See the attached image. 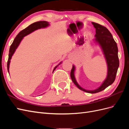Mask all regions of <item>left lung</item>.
Wrapping results in <instances>:
<instances>
[{"label": "left lung", "mask_w": 129, "mask_h": 129, "mask_svg": "<svg viewBox=\"0 0 129 129\" xmlns=\"http://www.w3.org/2000/svg\"><path fill=\"white\" fill-rule=\"evenodd\" d=\"M96 28L95 41L100 45L102 48L108 66V74L106 78L102 85L95 90H87L80 87L76 81L74 72L75 66H73L71 72V79L76 86L81 90L88 93H94L103 90L113 83L116 79V76L119 67V58L118 56V47L116 42L112 37V34L106 27L97 23L92 22Z\"/></svg>", "instance_id": "left-lung-1"}]
</instances>
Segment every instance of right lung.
<instances>
[{
    "label": "right lung",
    "instance_id": "right-lung-1",
    "mask_svg": "<svg viewBox=\"0 0 129 129\" xmlns=\"http://www.w3.org/2000/svg\"><path fill=\"white\" fill-rule=\"evenodd\" d=\"M49 23L48 22L45 21H40L36 22H34V23H33V24L30 25L29 26L26 27V28L22 30L21 31H20V32L19 33V34L16 36V37L15 38L13 43L11 45L10 48L9 54V59H8V61H7V71H8L9 73L10 63L12 56V55H13L14 52L15 51V50H16V49L17 48L19 44H20V43L21 41L22 40L23 38L25 37L26 36H27V35H28V34H30V33L33 32L34 30L41 28H45V27L49 26ZM61 63V62H60V64ZM59 64H58L57 66H56L55 68H54V69H53V73L54 72V71H55V69L56 68V67Z\"/></svg>",
    "mask_w": 129,
    "mask_h": 129
}]
</instances>
